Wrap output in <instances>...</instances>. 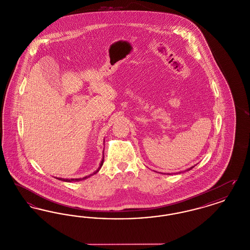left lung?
I'll use <instances>...</instances> for the list:
<instances>
[{"instance_id": "8db88e82", "label": "left lung", "mask_w": 250, "mask_h": 250, "mask_svg": "<svg viewBox=\"0 0 250 250\" xmlns=\"http://www.w3.org/2000/svg\"><path fill=\"white\" fill-rule=\"evenodd\" d=\"M195 167V166L190 167H189V168H188V170H189V169H192V168H193V167ZM180 172H181V171H180Z\"/></svg>"}]
</instances>
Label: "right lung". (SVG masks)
Masks as SVG:
<instances>
[{"instance_id": "add662e5", "label": "right lung", "mask_w": 250, "mask_h": 250, "mask_svg": "<svg viewBox=\"0 0 250 250\" xmlns=\"http://www.w3.org/2000/svg\"><path fill=\"white\" fill-rule=\"evenodd\" d=\"M103 163H104V152H103V158H102V160H101V162H100V164H99V167H98V168L95 170V172L93 173V174H95V173H97L98 171H99V169L101 168V167L103 165ZM93 174H90L89 176H85L83 178H73V179H63V178H57L58 180H61V181H63V182H79V181H82V180H85V179L89 178L90 176H92Z\"/></svg>"}]
</instances>
